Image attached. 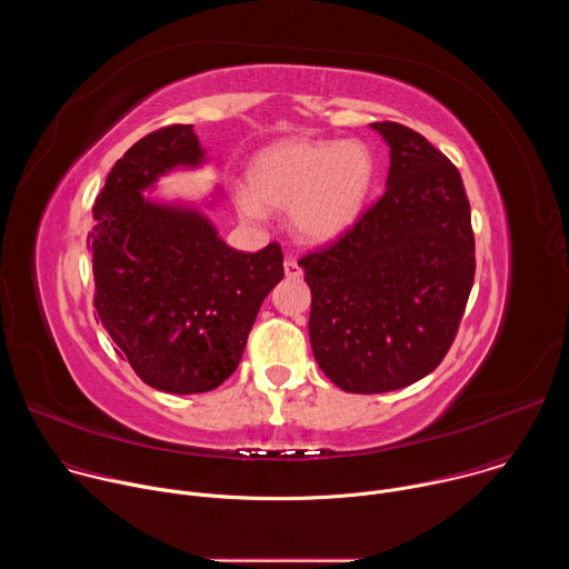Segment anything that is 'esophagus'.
Here are the masks:
<instances>
[{
	"label": "esophagus",
	"instance_id": "34e87169",
	"mask_svg": "<svg viewBox=\"0 0 569 569\" xmlns=\"http://www.w3.org/2000/svg\"><path fill=\"white\" fill-rule=\"evenodd\" d=\"M283 272H286L288 279H299V277H301V268H299V263H297L295 259H288V261L283 263Z\"/></svg>",
	"mask_w": 569,
	"mask_h": 569
}]
</instances>
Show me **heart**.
Wrapping results in <instances>:
<instances>
[{"mask_svg": "<svg viewBox=\"0 0 569 569\" xmlns=\"http://www.w3.org/2000/svg\"><path fill=\"white\" fill-rule=\"evenodd\" d=\"M248 189L233 191L242 220L261 222L266 209H288L292 231L327 246L356 227L376 182V159L362 141L281 139L259 150L246 171Z\"/></svg>", "mask_w": 569, "mask_h": 569, "instance_id": "b5f03b06", "label": "heart"}]
</instances>
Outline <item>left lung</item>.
Returning a JSON list of instances; mask_svg holds the SVG:
<instances>
[{
    "label": "left lung",
    "mask_w": 569,
    "mask_h": 569,
    "mask_svg": "<svg viewBox=\"0 0 569 569\" xmlns=\"http://www.w3.org/2000/svg\"><path fill=\"white\" fill-rule=\"evenodd\" d=\"M389 146L382 198L331 248L299 261L319 369L349 393L408 387L439 367L461 321L475 238L459 171L426 137L371 123Z\"/></svg>",
    "instance_id": "left-lung-1"
}]
</instances>
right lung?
Returning <instances> with one entry per match:
<instances>
[{"mask_svg":"<svg viewBox=\"0 0 569 569\" xmlns=\"http://www.w3.org/2000/svg\"><path fill=\"white\" fill-rule=\"evenodd\" d=\"M207 161L193 126L146 134L112 167L88 233L99 321L134 373L167 393L222 385L283 279L277 242L248 254L220 238L207 213L218 187L200 202L154 193L161 178Z\"/></svg>","mask_w":569,"mask_h":569,"instance_id":"add662e5","label":"right lung"}]
</instances>
